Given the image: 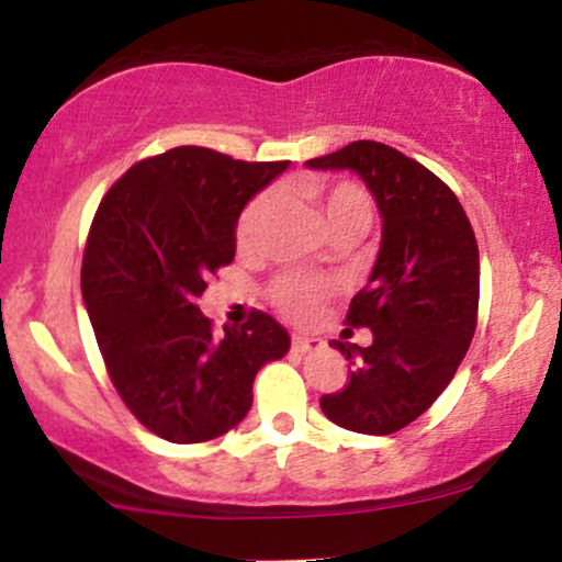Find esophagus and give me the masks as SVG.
<instances>
[{
  "mask_svg": "<svg viewBox=\"0 0 562 562\" xmlns=\"http://www.w3.org/2000/svg\"><path fill=\"white\" fill-rule=\"evenodd\" d=\"M293 348H295V351H301V353L317 351V348H325V340L308 338V335H293Z\"/></svg>",
  "mask_w": 562,
  "mask_h": 562,
  "instance_id": "esophagus-1",
  "label": "esophagus"
}]
</instances>
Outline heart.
<instances>
[{
	"label": "heart",
	"instance_id": "obj_1",
	"mask_svg": "<svg viewBox=\"0 0 562 562\" xmlns=\"http://www.w3.org/2000/svg\"><path fill=\"white\" fill-rule=\"evenodd\" d=\"M317 195V209L322 222H325L330 237L335 235H359L362 237L372 222V200L359 184L340 182L325 190L314 192ZM277 203L274 192H263L256 200H250L248 209L243 211L237 222V240L243 248H254L259 243L269 216H272ZM327 285L314 277L285 274L272 285V301L282 312L295 319H306L317 312V306L325 301Z\"/></svg>",
	"mask_w": 562,
	"mask_h": 562
}]
</instances>
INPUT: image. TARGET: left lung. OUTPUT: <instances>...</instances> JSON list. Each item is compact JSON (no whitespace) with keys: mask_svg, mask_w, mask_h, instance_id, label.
<instances>
[{"mask_svg":"<svg viewBox=\"0 0 562 562\" xmlns=\"http://www.w3.org/2000/svg\"><path fill=\"white\" fill-rule=\"evenodd\" d=\"M306 166L357 173L383 222L375 267L346 317L370 327L372 344L333 340L348 359V383L322 396V412L353 434H396L441 396L473 340L481 282L473 227L436 173L383 142H351Z\"/></svg>","mask_w":562,"mask_h":562,"instance_id":"left-lung-1","label":"left lung"}]
</instances>
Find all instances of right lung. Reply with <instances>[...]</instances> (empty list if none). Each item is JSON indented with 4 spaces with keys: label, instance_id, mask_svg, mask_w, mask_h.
Listing matches in <instances>:
<instances>
[{
    "label": "right lung",
    "instance_id": "add662e5",
    "mask_svg": "<svg viewBox=\"0 0 562 562\" xmlns=\"http://www.w3.org/2000/svg\"><path fill=\"white\" fill-rule=\"evenodd\" d=\"M288 166L173 147L132 166L97 209L83 306L115 391L166 441H211L240 425L256 372L290 351L269 314L214 335L198 306L205 277L235 259L243 209Z\"/></svg>",
    "mask_w": 562,
    "mask_h": 562
}]
</instances>
